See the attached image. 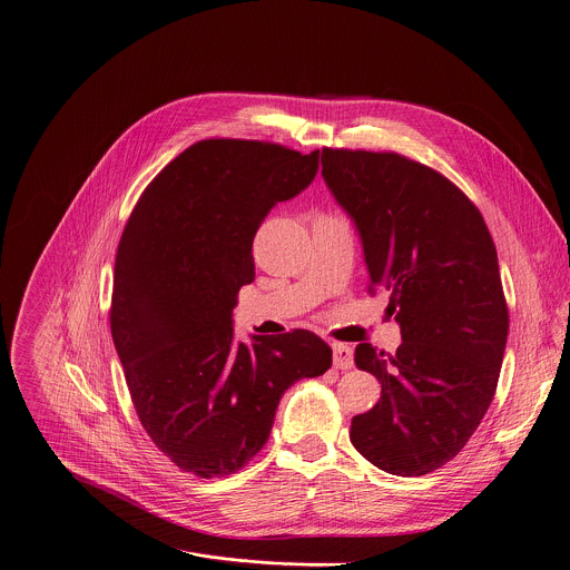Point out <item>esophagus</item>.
Returning a JSON list of instances; mask_svg holds the SVG:
<instances>
[{
	"label": "esophagus",
	"instance_id": "34e87169",
	"mask_svg": "<svg viewBox=\"0 0 570 570\" xmlns=\"http://www.w3.org/2000/svg\"><path fill=\"white\" fill-rule=\"evenodd\" d=\"M333 366H335V368H342V371L351 368V366H353V348L346 346V344L335 342V344H333Z\"/></svg>",
	"mask_w": 570,
	"mask_h": 570
}]
</instances>
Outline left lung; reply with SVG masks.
<instances>
[{"instance_id":"left-lung-1","label":"left lung","mask_w":570,"mask_h":570,"mask_svg":"<svg viewBox=\"0 0 570 570\" xmlns=\"http://www.w3.org/2000/svg\"><path fill=\"white\" fill-rule=\"evenodd\" d=\"M322 176L355 222L368 293L390 291L403 335L396 353L355 346L383 392L348 439L390 474H430L463 450L497 392L508 304L494 242L450 178L396 151L324 147Z\"/></svg>"}]
</instances>
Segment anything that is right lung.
Masks as SVG:
<instances>
[{
  "label": "right lung",
  "instance_id": "1",
  "mask_svg": "<svg viewBox=\"0 0 570 570\" xmlns=\"http://www.w3.org/2000/svg\"><path fill=\"white\" fill-rule=\"evenodd\" d=\"M320 151L210 138L178 154L122 230L111 337L140 425L183 472L242 470L268 441L282 394L331 366L311 331L233 337V308L255 279L253 239L277 202L315 178Z\"/></svg>",
  "mask_w": 570,
  "mask_h": 570
}]
</instances>
